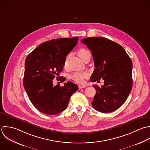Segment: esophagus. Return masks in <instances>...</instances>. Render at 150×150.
Listing matches in <instances>:
<instances>
[{
    "mask_svg": "<svg viewBox=\"0 0 150 150\" xmlns=\"http://www.w3.org/2000/svg\"><path fill=\"white\" fill-rule=\"evenodd\" d=\"M79 89H82V88H86V86H85V85H79Z\"/></svg>",
    "mask_w": 150,
    "mask_h": 150,
    "instance_id": "1",
    "label": "esophagus"
}]
</instances>
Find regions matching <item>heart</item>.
<instances>
[{
	"label": "heart",
	"mask_w": 150,
	"mask_h": 150,
	"mask_svg": "<svg viewBox=\"0 0 150 150\" xmlns=\"http://www.w3.org/2000/svg\"><path fill=\"white\" fill-rule=\"evenodd\" d=\"M88 52L89 51L87 50L82 48L78 51V56L81 59L82 57ZM88 74L86 72H77L72 74L71 76V78L72 79H73L74 81H75L78 83H82L83 82L84 79L86 77H88Z\"/></svg>",
	"instance_id": "obj_1"
}]
</instances>
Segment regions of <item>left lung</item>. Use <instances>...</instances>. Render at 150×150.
Instances as JSON below:
<instances>
[{"label": "left lung", "mask_w": 150, "mask_h": 150, "mask_svg": "<svg viewBox=\"0 0 150 150\" xmlns=\"http://www.w3.org/2000/svg\"><path fill=\"white\" fill-rule=\"evenodd\" d=\"M91 51L95 70L92 82L102 78L104 85H93L96 93L92 102L96 110L106 113L116 110L126 100L133 86V63L125 49L105 37H88L81 40Z\"/></svg>", "instance_id": "left-lung-1"}]
</instances>
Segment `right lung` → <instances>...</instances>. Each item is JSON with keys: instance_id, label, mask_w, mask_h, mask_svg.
Masks as SVG:
<instances>
[{"instance_id": "1", "label": "right lung", "mask_w": 150, "mask_h": 150, "mask_svg": "<svg viewBox=\"0 0 150 150\" xmlns=\"http://www.w3.org/2000/svg\"><path fill=\"white\" fill-rule=\"evenodd\" d=\"M78 40L75 37L44 42L27 55L23 85L31 102L40 112L52 115L64 111L72 95L78 89L72 82L64 83V86L53 85L55 75L63 69L66 56ZM65 79L62 77L61 81Z\"/></svg>"}]
</instances>
